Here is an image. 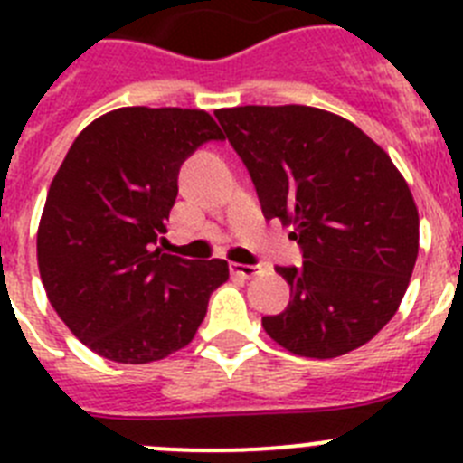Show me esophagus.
Wrapping results in <instances>:
<instances>
[{
    "label": "esophagus",
    "instance_id": "1",
    "mask_svg": "<svg viewBox=\"0 0 463 463\" xmlns=\"http://www.w3.org/2000/svg\"><path fill=\"white\" fill-rule=\"evenodd\" d=\"M232 273L245 278V280H250V278L260 276V267H252V264H232Z\"/></svg>",
    "mask_w": 463,
    "mask_h": 463
}]
</instances>
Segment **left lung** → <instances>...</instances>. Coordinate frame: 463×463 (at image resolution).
I'll list each match as a JSON object with an SVG mask.
<instances>
[{"label": "left lung", "mask_w": 463, "mask_h": 463, "mask_svg": "<svg viewBox=\"0 0 463 463\" xmlns=\"http://www.w3.org/2000/svg\"><path fill=\"white\" fill-rule=\"evenodd\" d=\"M255 183L264 218L292 224L301 267L269 336L298 357L350 353L394 317L420 248V218L390 155L350 120L313 106L215 110Z\"/></svg>", "instance_id": "8db88e82"}]
</instances>
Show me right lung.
Masks as SVG:
<instances>
[{
  "instance_id": "add662e5",
  "label": "right lung",
  "mask_w": 463,
  "mask_h": 463,
  "mask_svg": "<svg viewBox=\"0 0 463 463\" xmlns=\"http://www.w3.org/2000/svg\"><path fill=\"white\" fill-rule=\"evenodd\" d=\"M206 110L127 106L90 122L46 196L36 260L48 301L80 343L120 364L169 357L194 338L224 260H183L157 241L181 166L222 141Z\"/></svg>"
}]
</instances>
